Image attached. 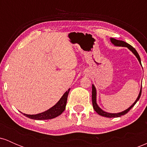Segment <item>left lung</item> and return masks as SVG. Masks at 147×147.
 <instances>
[{
    "label": "left lung",
    "instance_id": "1",
    "mask_svg": "<svg viewBox=\"0 0 147 147\" xmlns=\"http://www.w3.org/2000/svg\"><path fill=\"white\" fill-rule=\"evenodd\" d=\"M111 43L113 44L115 46H119V47H126V48H127L128 49H129L130 50H131V52H133V54H134L135 56L136 57V58L138 59V61L140 62V65H142L141 64V59H140V57L139 55H138V52L136 51V50L133 47L131 46V45H129V43H126V42L123 41H119V40H117L115 39V38H110ZM141 92H142V87L140 88V91L139 92V95H138L137 99H136V100L135 101V102L133 103V104L130 106L129 108H128L127 109H126V110H124V111H122V112L120 113H108V112H106V111H103L102 109H101L100 107L98 106V104H97V90H96V88L95 87V86L92 84V106H93V109L94 110H95L96 112L98 113L99 115H102V116H104V117H121L122 115H125L129 111L131 110V109L134 106L135 104L137 103V102L138 100H139L140 97L141 96Z\"/></svg>",
    "mask_w": 147,
    "mask_h": 147
}]
</instances>
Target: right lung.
I'll return each mask as SVG.
<instances>
[{
	"label": "right lung",
	"instance_id": "right-lung-1",
	"mask_svg": "<svg viewBox=\"0 0 147 147\" xmlns=\"http://www.w3.org/2000/svg\"><path fill=\"white\" fill-rule=\"evenodd\" d=\"M70 88H69L63 96L61 97L59 102L55 104V106H52L50 109L47 110L45 112L41 113L36 115H27L23 113L25 116L27 117H29L30 119H36V120H43V119H50L60 115L63 112L65 109V106H66L67 99H68V95Z\"/></svg>",
	"mask_w": 147,
	"mask_h": 147
}]
</instances>
